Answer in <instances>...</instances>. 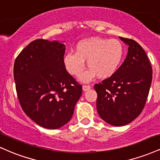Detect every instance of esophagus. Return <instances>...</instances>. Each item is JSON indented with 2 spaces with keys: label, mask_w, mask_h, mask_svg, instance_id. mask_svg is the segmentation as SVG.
Instances as JSON below:
<instances>
[{
  "label": "esophagus",
  "mask_w": 160,
  "mask_h": 160,
  "mask_svg": "<svg viewBox=\"0 0 160 160\" xmlns=\"http://www.w3.org/2000/svg\"><path fill=\"white\" fill-rule=\"evenodd\" d=\"M91 86L89 85H83L82 86V90L83 91H87L89 89H90Z\"/></svg>",
  "instance_id": "esophagus-1"
}]
</instances>
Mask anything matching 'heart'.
<instances>
[{
  "label": "heart",
  "instance_id": "1",
  "mask_svg": "<svg viewBox=\"0 0 160 160\" xmlns=\"http://www.w3.org/2000/svg\"><path fill=\"white\" fill-rule=\"evenodd\" d=\"M124 56V47L117 39L93 38L82 40L75 47V53L69 52L64 57V65L71 75L79 77L85 68L89 70L80 78L88 82L95 77L106 79L117 72Z\"/></svg>",
  "mask_w": 160,
  "mask_h": 160
}]
</instances>
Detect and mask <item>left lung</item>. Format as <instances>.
Wrapping results in <instances>:
<instances>
[{
  "mask_svg": "<svg viewBox=\"0 0 160 160\" xmlns=\"http://www.w3.org/2000/svg\"><path fill=\"white\" fill-rule=\"evenodd\" d=\"M128 46L123 63L109 78L95 85L97 111L108 124L122 126L144 109L152 82V68L144 49L135 40L120 37Z\"/></svg>",
  "mask_w": 160,
  "mask_h": 160,
  "instance_id": "1",
  "label": "left lung"
}]
</instances>
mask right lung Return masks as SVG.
<instances>
[{"instance_id": "obj_1", "label": "right lung", "mask_w": 160, "mask_h": 160, "mask_svg": "<svg viewBox=\"0 0 160 160\" xmlns=\"http://www.w3.org/2000/svg\"><path fill=\"white\" fill-rule=\"evenodd\" d=\"M63 43L34 40L14 63V80L22 108L34 122L49 129L69 122L82 95V86L65 69Z\"/></svg>"}]
</instances>
